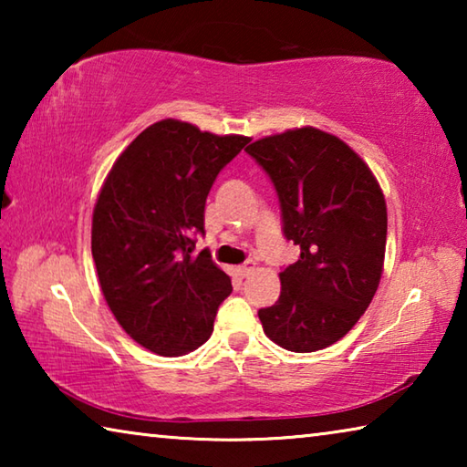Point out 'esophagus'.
Here are the masks:
<instances>
[{"mask_svg":"<svg viewBox=\"0 0 467 467\" xmlns=\"http://www.w3.org/2000/svg\"><path fill=\"white\" fill-rule=\"evenodd\" d=\"M253 270H255V265H253V264H243V265H239V270H236V272H239V275H243V278H247V275Z\"/></svg>","mask_w":467,"mask_h":467,"instance_id":"esophagus-1","label":"esophagus"}]
</instances>
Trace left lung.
I'll list each match as a JSON object with an SVG mask.
<instances>
[{"label":"left lung","instance_id":"left-lung-1","mask_svg":"<svg viewBox=\"0 0 467 467\" xmlns=\"http://www.w3.org/2000/svg\"><path fill=\"white\" fill-rule=\"evenodd\" d=\"M247 154L270 175L284 236L300 247L298 262L280 272V298L259 309V321L290 352L321 350L357 326L381 282L383 192L346 141L317 128L262 138Z\"/></svg>","mask_w":467,"mask_h":467}]
</instances>
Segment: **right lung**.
Segmentation results:
<instances>
[{
    "label": "right lung",
    "mask_w": 467,
    "mask_h": 467,
    "mask_svg": "<svg viewBox=\"0 0 467 467\" xmlns=\"http://www.w3.org/2000/svg\"><path fill=\"white\" fill-rule=\"evenodd\" d=\"M249 138L192 123L150 125L117 158L92 214V257L102 296L131 339L161 357H183L214 331L233 292L203 234L205 197Z\"/></svg>",
    "instance_id": "right-lung-1"
}]
</instances>
